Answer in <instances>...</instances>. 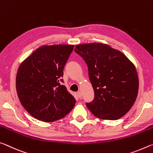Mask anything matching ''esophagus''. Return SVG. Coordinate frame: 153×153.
Instances as JSON below:
<instances>
[{
    "mask_svg": "<svg viewBox=\"0 0 153 153\" xmlns=\"http://www.w3.org/2000/svg\"><path fill=\"white\" fill-rule=\"evenodd\" d=\"M76 94H77V96H78L79 97H81L82 96V92L81 91H79L77 92Z\"/></svg>",
    "mask_w": 153,
    "mask_h": 153,
    "instance_id": "esophagus-1",
    "label": "esophagus"
}]
</instances>
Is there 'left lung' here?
<instances>
[{
    "mask_svg": "<svg viewBox=\"0 0 153 153\" xmlns=\"http://www.w3.org/2000/svg\"><path fill=\"white\" fill-rule=\"evenodd\" d=\"M74 51L87 64L94 99L86 106L95 117L117 120L135 103L139 79L134 64L126 55L101 42L81 44Z\"/></svg>",
    "mask_w": 153,
    "mask_h": 153,
    "instance_id": "1",
    "label": "left lung"
}]
</instances>
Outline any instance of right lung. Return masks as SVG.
Masks as SVG:
<instances>
[{
	"label": "right lung",
	"instance_id": "1",
	"mask_svg": "<svg viewBox=\"0 0 153 153\" xmlns=\"http://www.w3.org/2000/svg\"><path fill=\"white\" fill-rule=\"evenodd\" d=\"M73 45H42L19 65L16 90L22 106L35 119L53 122L66 116L76 100L63 81V71Z\"/></svg>",
	"mask_w": 153,
	"mask_h": 153
}]
</instances>
